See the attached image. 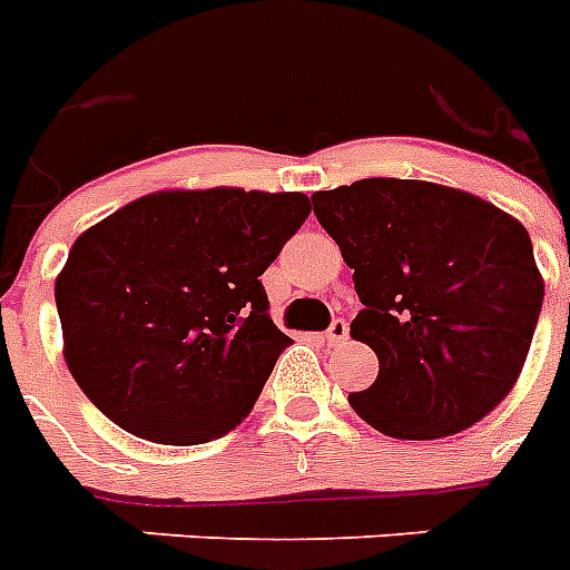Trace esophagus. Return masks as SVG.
<instances>
[{
    "mask_svg": "<svg viewBox=\"0 0 570 570\" xmlns=\"http://www.w3.org/2000/svg\"><path fill=\"white\" fill-rule=\"evenodd\" d=\"M325 340H327V345H340V342L348 340V322H345V318H336V322L327 327Z\"/></svg>",
    "mask_w": 570,
    "mask_h": 570,
    "instance_id": "34e87169",
    "label": "esophagus"
}]
</instances>
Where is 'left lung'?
<instances>
[{"mask_svg":"<svg viewBox=\"0 0 570 570\" xmlns=\"http://www.w3.org/2000/svg\"><path fill=\"white\" fill-rule=\"evenodd\" d=\"M322 228L354 269L351 336L377 377L348 404L392 439L478 424L515 386L544 298L515 216L433 180L365 178L313 193Z\"/></svg>","mask_w":570,"mask_h":570,"instance_id":"8db88e82","label":"left lung"}]
</instances>
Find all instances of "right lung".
Returning a JSON list of instances; mask_svg holds the SVG:
<instances>
[{
    "label": "right lung",
    "mask_w": 570,
    "mask_h": 570,
    "mask_svg": "<svg viewBox=\"0 0 570 570\" xmlns=\"http://www.w3.org/2000/svg\"><path fill=\"white\" fill-rule=\"evenodd\" d=\"M309 210L304 193L157 189L87 228L55 277L81 392L157 445L243 424L293 342L269 318L261 275Z\"/></svg>",
    "instance_id": "obj_1"
}]
</instances>
